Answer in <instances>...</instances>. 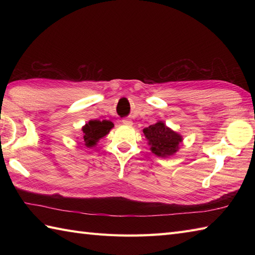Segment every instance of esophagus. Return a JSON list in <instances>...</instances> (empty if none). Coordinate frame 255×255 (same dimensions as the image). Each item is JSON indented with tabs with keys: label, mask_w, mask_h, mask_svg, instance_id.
<instances>
[{
	"label": "esophagus",
	"mask_w": 255,
	"mask_h": 255,
	"mask_svg": "<svg viewBox=\"0 0 255 255\" xmlns=\"http://www.w3.org/2000/svg\"><path fill=\"white\" fill-rule=\"evenodd\" d=\"M122 123L125 125V126H132V121L131 119H128V118H124Z\"/></svg>",
	"instance_id": "34e87169"
}]
</instances>
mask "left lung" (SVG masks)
Segmentation results:
<instances>
[{"label":"left lung","mask_w":255,"mask_h":255,"mask_svg":"<svg viewBox=\"0 0 255 255\" xmlns=\"http://www.w3.org/2000/svg\"><path fill=\"white\" fill-rule=\"evenodd\" d=\"M142 132L148 140L151 152L161 158H169L171 155H174L180 149V143L183 142L181 134L172 130L161 121L143 128Z\"/></svg>","instance_id":"left-lung-1"}]
</instances>
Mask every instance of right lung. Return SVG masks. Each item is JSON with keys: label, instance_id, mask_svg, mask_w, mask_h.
I'll list each match as a JSON object with an SVG mask.
<instances>
[{"label": "right lung", "instance_id": "right-lung-1", "mask_svg": "<svg viewBox=\"0 0 255 255\" xmlns=\"http://www.w3.org/2000/svg\"><path fill=\"white\" fill-rule=\"evenodd\" d=\"M114 127V124L111 121H90L86 123L81 129V133H82V139L84 144L88 148H93L100 141V139L105 137L111 129Z\"/></svg>", "mask_w": 255, "mask_h": 255}]
</instances>
